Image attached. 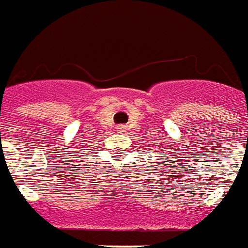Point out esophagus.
Instances as JSON below:
<instances>
[{"mask_svg":"<svg viewBox=\"0 0 248 248\" xmlns=\"http://www.w3.org/2000/svg\"><path fill=\"white\" fill-rule=\"evenodd\" d=\"M123 129H124V127H121V125H119V127H117V131H123Z\"/></svg>","mask_w":248,"mask_h":248,"instance_id":"esophagus-1","label":"esophagus"}]
</instances>
